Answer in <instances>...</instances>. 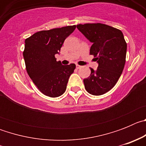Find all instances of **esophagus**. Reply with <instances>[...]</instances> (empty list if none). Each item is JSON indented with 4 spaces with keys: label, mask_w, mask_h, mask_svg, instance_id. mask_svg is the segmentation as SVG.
Instances as JSON below:
<instances>
[{
    "label": "esophagus",
    "mask_w": 146,
    "mask_h": 146,
    "mask_svg": "<svg viewBox=\"0 0 146 146\" xmlns=\"http://www.w3.org/2000/svg\"><path fill=\"white\" fill-rule=\"evenodd\" d=\"M82 66H80V65H78V64H77V65H76V68H77V69H80V68H82Z\"/></svg>",
    "instance_id": "1"
}]
</instances>
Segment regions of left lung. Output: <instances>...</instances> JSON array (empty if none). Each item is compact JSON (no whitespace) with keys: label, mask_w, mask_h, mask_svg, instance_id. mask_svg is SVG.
Segmentation results:
<instances>
[{"label":"left lung","mask_w":146,"mask_h":146,"mask_svg":"<svg viewBox=\"0 0 146 146\" xmlns=\"http://www.w3.org/2000/svg\"><path fill=\"white\" fill-rule=\"evenodd\" d=\"M77 28L93 43L90 54L99 64L96 71L91 68V75L83 80L85 88L89 94L100 96L111 90L121 77L127 44L121 31L105 24H78Z\"/></svg>","instance_id":"left-lung-1"}]
</instances>
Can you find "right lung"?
<instances>
[{"label":"right lung","mask_w":146,"mask_h":146,"mask_svg":"<svg viewBox=\"0 0 146 146\" xmlns=\"http://www.w3.org/2000/svg\"><path fill=\"white\" fill-rule=\"evenodd\" d=\"M76 28L69 25L36 32L25 41L23 57L28 75L45 96L58 97L66 91L67 82L74 72V64L62 65L55 54L60 52L64 40Z\"/></svg>","instance_id":"add662e5"}]
</instances>
